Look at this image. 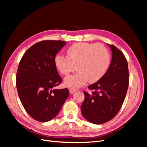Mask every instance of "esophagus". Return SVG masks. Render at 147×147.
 I'll list each match as a JSON object with an SVG mask.
<instances>
[{
	"mask_svg": "<svg viewBox=\"0 0 147 147\" xmlns=\"http://www.w3.org/2000/svg\"><path fill=\"white\" fill-rule=\"evenodd\" d=\"M69 92L71 93V94H73V93H74L75 92H76L77 90H75V89H74V88H69Z\"/></svg>",
	"mask_w": 147,
	"mask_h": 147,
	"instance_id": "obj_1",
	"label": "esophagus"
}]
</instances>
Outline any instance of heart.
<instances>
[{
  "instance_id": "obj_1",
  "label": "heart",
  "mask_w": 147,
  "mask_h": 147,
  "mask_svg": "<svg viewBox=\"0 0 147 147\" xmlns=\"http://www.w3.org/2000/svg\"><path fill=\"white\" fill-rule=\"evenodd\" d=\"M67 57L57 55L55 58L56 67L63 75H68L76 69L78 72L64 79L65 85L78 88L88 80L95 82L104 76L110 63V55L101 43H79L68 48Z\"/></svg>"
}]
</instances>
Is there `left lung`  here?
Segmentation results:
<instances>
[{
  "label": "left lung",
  "instance_id": "8db88e82",
  "mask_svg": "<svg viewBox=\"0 0 147 147\" xmlns=\"http://www.w3.org/2000/svg\"><path fill=\"white\" fill-rule=\"evenodd\" d=\"M112 61L105 75L88 86L92 92H84L81 112L87 121L100 124L113 118L121 109L129 86L127 62L123 53L109 45Z\"/></svg>",
  "mask_w": 147,
  "mask_h": 147
}]
</instances>
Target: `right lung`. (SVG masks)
Instances as JSON below:
<instances>
[{
  "mask_svg": "<svg viewBox=\"0 0 147 147\" xmlns=\"http://www.w3.org/2000/svg\"><path fill=\"white\" fill-rule=\"evenodd\" d=\"M65 44L61 40L39 42L26 51L19 64L18 93L26 112L38 121L54 118L69 97L67 88L54 89L62 82L55 58Z\"/></svg>",
  "mask_w": 147,
  "mask_h": 147,
  "instance_id": "obj_1",
  "label": "right lung"
}]
</instances>
